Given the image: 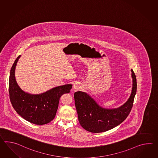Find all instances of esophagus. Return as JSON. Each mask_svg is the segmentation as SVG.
Returning <instances> with one entry per match:
<instances>
[{"instance_id": "1", "label": "esophagus", "mask_w": 158, "mask_h": 158, "mask_svg": "<svg viewBox=\"0 0 158 158\" xmlns=\"http://www.w3.org/2000/svg\"><path fill=\"white\" fill-rule=\"evenodd\" d=\"M82 88V85L81 83H75L73 85V90L74 92L78 91H80L81 89Z\"/></svg>"}]
</instances>
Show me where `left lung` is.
<instances>
[{"instance_id":"left-lung-1","label":"left lung","mask_w":158,"mask_h":158,"mask_svg":"<svg viewBox=\"0 0 158 158\" xmlns=\"http://www.w3.org/2000/svg\"><path fill=\"white\" fill-rule=\"evenodd\" d=\"M132 92L126 103L117 109L102 108L85 92H76L74 99L79 121L84 129L91 133H102L110 130L125 120L133 106L137 92V79L131 70Z\"/></svg>"}]
</instances>
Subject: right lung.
<instances>
[{
    "mask_svg": "<svg viewBox=\"0 0 158 158\" xmlns=\"http://www.w3.org/2000/svg\"><path fill=\"white\" fill-rule=\"evenodd\" d=\"M20 56L11 67L9 79V95L13 108L24 119L35 125H45L52 121L56 114L60 98L69 93L71 84L52 88L40 95H31L21 90L16 83L15 70Z\"/></svg>",
    "mask_w": 158,
    "mask_h": 158,
    "instance_id": "1",
    "label": "right lung"
}]
</instances>
